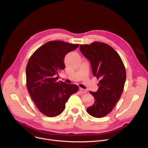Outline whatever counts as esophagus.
Segmentation results:
<instances>
[{
	"mask_svg": "<svg viewBox=\"0 0 148 148\" xmlns=\"http://www.w3.org/2000/svg\"><path fill=\"white\" fill-rule=\"evenodd\" d=\"M79 92L81 94H84V93H86L87 92L86 90H85V89H84L83 88H79Z\"/></svg>",
	"mask_w": 148,
	"mask_h": 148,
	"instance_id": "1",
	"label": "esophagus"
}]
</instances>
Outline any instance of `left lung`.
<instances>
[{
  "label": "left lung",
  "instance_id": "obj_1",
  "mask_svg": "<svg viewBox=\"0 0 148 148\" xmlns=\"http://www.w3.org/2000/svg\"><path fill=\"white\" fill-rule=\"evenodd\" d=\"M79 50L90 62L94 77L100 80L97 91H90L95 102L86 111L94 117L101 118L109 114L120 99L126 70L117 52L108 44L99 42L82 44Z\"/></svg>",
  "mask_w": 148,
  "mask_h": 148
}]
</instances>
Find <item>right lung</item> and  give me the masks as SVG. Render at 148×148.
I'll return each mask as SVG.
<instances>
[{
	"label": "right lung",
	"instance_id": "obj_1",
	"mask_svg": "<svg viewBox=\"0 0 148 148\" xmlns=\"http://www.w3.org/2000/svg\"><path fill=\"white\" fill-rule=\"evenodd\" d=\"M78 46L49 41L39 47L28 60L26 75L29 94L39 111L47 117L60 115L70 96L78 90L77 85L57 82L59 73L65 67V56Z\"/></svg>",
	"mask_w": 148,
	"mask_h": 148
}]
</instances>
